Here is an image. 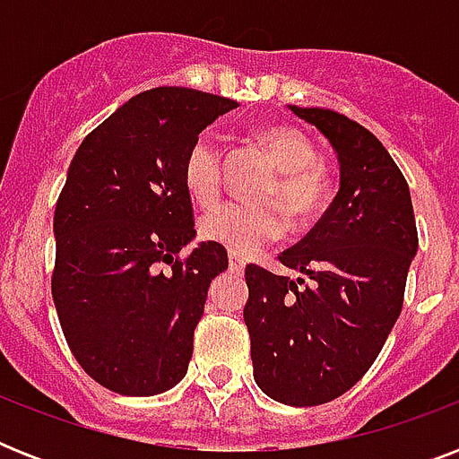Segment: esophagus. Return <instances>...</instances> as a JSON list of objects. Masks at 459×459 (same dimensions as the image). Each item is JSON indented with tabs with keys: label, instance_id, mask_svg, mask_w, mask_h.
<instances>
[{
	"label": "esophagus",
	"instance_id": "1",
	"mask_svg": "<svg viewBox=\"0 0 459 459\" xmlns=\"http://www.w3.org/2000/svg\"><path fill=\"white\" fill-rule=\"evenodd\" d=\"M229 266H230V272H233V273H243L245 259L240 257V255H236V252H230V255H229Z\"/></svg>",
	"mask_w": 459,
	"mask_h": 459
}]
</instances>
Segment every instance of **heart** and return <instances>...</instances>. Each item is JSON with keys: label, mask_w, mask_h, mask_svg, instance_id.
I'll list each match as a JSON object with an SVG mask.
<instances>
[{"label": "heart", "mask_w": 459, "mask_h": 459, "mask_svg": "<svg viewBox=\"0 0 459 459\" xmlns=\"http://www.w3.org/2000/svg\"><path fill=\"white\" fill-rule=\"evenodd\" d=\"M257 145L269 154L279 176L264 197L283 202L295 219L319 214L328 200V178L316 161V147L305 131L288 124L259 128ZM221 150L209 135L190 147L183 161V187L197 207H212L221 195ZM286 230V216L273 204H223L202 216L200 236L236 255H250Z\"/></svg>", "instance_id": "1"}]
</instances>
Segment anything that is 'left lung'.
Segmentation results:
<instances>
[{"label": "left lung", "mask_w": 459, "mask_h": 459, "mask_svg": "<svg viewBox=\"0 0 459 459\" xmlns=\"http://www.w3.org/2000/svg\"><path fill=\"white\" fill-rule=\"evenodd\" d=\"M290 111L333 145L341 187L319 223L279 255L312 283L247 264L243 316L259 388L283 405L312 407L350 391L374 364L403 309L420 240L405 176L377 135L338 111Z\"/></svg>", "instance_id": "obj_1"}]
</instances>
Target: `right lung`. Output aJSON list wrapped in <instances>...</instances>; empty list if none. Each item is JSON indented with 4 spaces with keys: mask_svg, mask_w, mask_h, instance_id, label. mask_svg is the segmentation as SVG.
Wrapping results in <instances>:
<instances>
[{
    "mask_svg": "<svg viewBox=\"0 0 459 459\" xmlns=\"http://www.w3.org/2000/svg\"><path fill=\"white\" fill-rule=\"evenodd\" d=\"M238 102L154 88L82 140L54 209L52 298L74 357L121 395H157L186 377L209 283L226 247L195 238L183 161Z\"/></svg>",
    "mask_w": 459,
    "mask_h": 459,
    "instance_id": "obj_1",
    "label": "right lung"
}]
</instances>
